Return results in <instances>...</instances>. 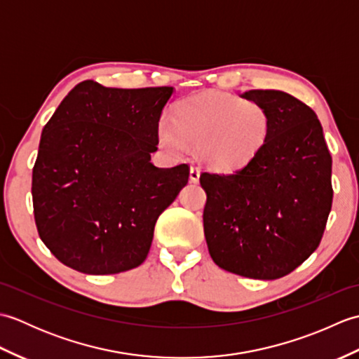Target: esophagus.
<instances>
[{
  "mask_svg": "<svg viewBox=\"0 0 359 359\" xmlns=\"http://www.w3.org/2000/svg\"><path fill=\"white\" fill-rule=\"evenodd\" d=\"M201 177V170L197 166H191V170H189V180L193 182V184H197Z\"/></svg>",
  "mask_w": 359,
  "mask_h": 359,
  "instance_id": "34e87169",
  "label": "esophagus"
}]
</instances>
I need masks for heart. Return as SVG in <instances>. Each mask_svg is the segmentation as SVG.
I'll use <instances>...</instances> for the list:
<instances>
[{"label": "heart", "instance_id": "b5f03b06", "mask_svg": "<svg viewBox=\"0 0 359 359\" xmlns=\"http://www.w3.org/2000/svg\"><path fill=\"white\" fill-rule=\"evenodd\" d=\"M157 134L171 154H185L188 143H193L205 165L233 172L264 151L271 134V116L259 102L208 90L180 100L172 120H160Z\"/></svg>", "mask_w": 359, "mask_h": 359}]
</instances>
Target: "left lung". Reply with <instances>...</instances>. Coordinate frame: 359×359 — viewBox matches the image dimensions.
<instances>
[{"instance_id":"obj_1","label":"left lung","mask_w":359,"mask_h":359,"mask_svg":"<svg viewBox=\"0 0 359 359\" xmlns=\"http://www.w3.org/2000/svg\"><path fill=\"white\" fill-rule=\"evenodd\" d=\"M271 134L253 162L233 174H201L203 233L220 269L279 279L318 248L332 210V156L313 109L293 95L255 89Z\"/></svg>"}]
</instances>
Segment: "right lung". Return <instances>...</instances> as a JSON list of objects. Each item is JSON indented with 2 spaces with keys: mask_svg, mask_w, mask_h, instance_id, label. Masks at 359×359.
<instances>
[{
  "mask_svg": "<svg viewBox=\"0 0 359 359\" xmlns=\"http://www.w3.org/2000/svg\"><path fill=\"white\" fill-rule=\"evenodd\" d=\"M174 88L79 83L46 123L32 171L38 234L60 262L116 274L148 256L158 216L189 168H157L158 121Z\"/></svg>",
  "mask_w": 359,
  "mask_h": 359,
  "instance_id": "obj_1",
  "label": "right lung"
}]
</instances>
